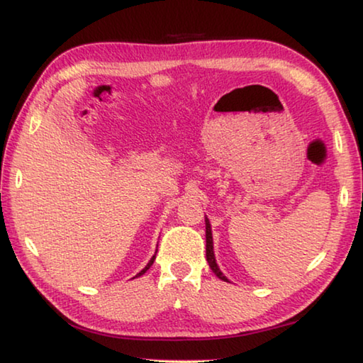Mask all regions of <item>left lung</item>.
<instances>
[{
    "label": "left lung",
    "instance_id": "left-lung-1",
    "mask_svg": "<svg viewBox=\"0 0 363 363\" xmlns=\"http://www.w3.org/2000/svg\"><path fill=\"white\" fill-rule=\"evenodd\" d=\"M205 224H206V261L210 264V267L214 274H216V277L224 280V281H229V279L225 277V275L220 272V269L216 262V256H214V247H213V232H211V224H210V219L205 218Z\"/></svg>",
    "mask_w": 363,
    "mask_h": 363
}]
</instances>
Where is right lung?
<instances>
[{"label":"right lung","instance_id":"right-lung-1","mask_svg":"<svg viewBox=\"0 0 363 363\" xmlns=\"http://www.w3.org/2000/svg\"><path fill=\"white\" fill-rule=\"evenodd\" d=\"M157 255V253H155ZM155 255H153L152 257H150V261L149 262H147V266L143 269V270H140V272L136 275V277H140V275H144L145 272H147V270H149L150 269V266H152V264H153V261H155ZM136 277H133V279H136Z\"/></svg>","mask_w":363,"mask_h":363}]
</instances>
